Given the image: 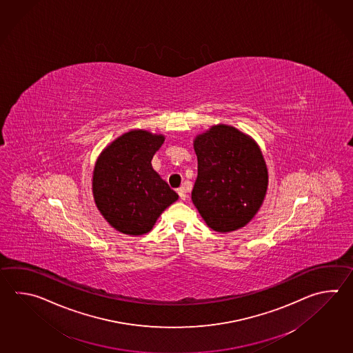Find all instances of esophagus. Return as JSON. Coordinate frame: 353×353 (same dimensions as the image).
<instances>
[{
	"mask_svg": "<svg viewBox=\"0 0 353 353\" xmlns=\"http://www.w3.org/2000/svg\"><path fill=\"white\" fill-rule=\"evenodd\" d=\"M179 196H180V199L182 201H185V200L188 199V194H186L185 188H180V190H179Z\"/></svg>",
	"mask_w": 353,
	"mask_h": 353,
	"instance_id": "1",
	"label": "esophagus"
}]
</instances>
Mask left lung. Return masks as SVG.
<instances>
[{"mask_svg": "<svg viewBox=\"0 0 353 353\" xmlns=\"http://www.w3.org/2000/svg\"><path fill=\"white\" fill-rule=\"evenodd\" d=\"M197 179L192 202L217 232L244 228L258 214L268 190V168L258 143L228 124H216L194 139Z\"/></svg>", "mask_w": 353, "mask_h": 353, "instance_id": "obj_1", "label": "left lung"}]
</instances>
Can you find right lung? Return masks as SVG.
Returning <instances> with one entry per match:
<instances>
[{
  "label": "right lung",
  "mask_w": 353,
  "mask_h": 353,
  "mask_svg": "<svg viewBox=\"0 0 353 353\" xmlns=\"http://www.w3.org/2000/svg\"><path fill=\"white\" fill-rule=\"evenodd\" d=\"M165 142L163 134L130 130L101 151L94 165V202L115 230L139 236L153 229L161 214L179 194L152 167Z\"/></svg>",
  "instance_id": "1"
}]
</instances>
